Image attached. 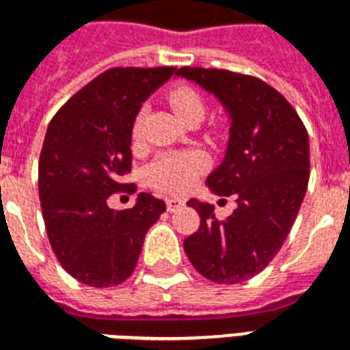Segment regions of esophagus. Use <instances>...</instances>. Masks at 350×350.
Here are the masks:
<instances>
[{
    "mask_svg": "<svg viewBox=\"0 0 350 350\" xmlns=\"http://www.w3.org/2000/svg\"><path fill=\"white\" fill-rule=\"evenodd\" d=\"M183 200H180V198H167V210L168 212H178L180 208H183Z\"/></svg>",
    "mask_w": 350,
    "mask_h": 350,
    "instance_id": "obj_1",
    "label": "esophagus"
}]
</instances>
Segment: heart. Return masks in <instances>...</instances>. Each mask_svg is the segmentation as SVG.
Masks as SVG:
<instances>
[{
    "label": "heart",
    "mask_w": 350,
    "mask_h": 350,
    "mask_svg": "<svg viewBox=\"0 0 350 350\" xmlns=\"http://www.w3.org/2000/svg\"><path fill=\"white\" fill-rule=\"evenodd\" d=\"M168 105L183 122L189 120H202L206 105L204 97L197 88L191 84H174L167 92ZM142 135V116L138 114L131 129L133 142L138 144ZM206 168V159L198 152H170L163 153L148 167V182L153 187L167 193H183L195 183L198 174H202Z\"/></svg>",
    "instance_id": "heart-1"
}]
</instances>
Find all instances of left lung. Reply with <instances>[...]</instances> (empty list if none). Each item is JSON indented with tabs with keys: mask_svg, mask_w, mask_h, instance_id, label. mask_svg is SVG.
<instances>
[{
	"mask_svg": "<svg viewBox=\"0 0 350 350\" xmlns=\"http://www.w3.org/2000/svg\"><path fill=\"white\" fill-rule=\"evenodd\" d=\"M176 75L212 92L228 110L227 155L206 183L219 197H238L227 219L191 198L200 227L183 250L206 279L242 283L271 262L298 215L309 182L308 131L293 105L257 77L204 67H180Z\"/></svg>",
	"mask_w": 350,
	"mask_h": 350,
	"instance_id": "8db88e82",
	"label": "left lung"
}]
</instances>
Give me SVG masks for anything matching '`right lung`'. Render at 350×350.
<instances>
[{"mask_svg":"<svg viewBox=\"0 0 350 350\" xmlns=\"http://www.w3.org/2000/svg\"><path fill=\"white\" fill-rule=\"evenodd\" d=\"M176 67H112L72 95L49 123L39 157V198L52 251L67 273L105 288L129 278L146 232L167 206L140 193L127 210L110 195L135 193L131 129L140 105Z\"/></svg>","mask_w":350,"mask_h":350,"instance_id":"1","label":"right lung"}]
</instances>
